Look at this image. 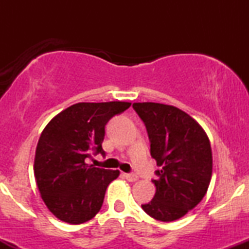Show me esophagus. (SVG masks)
<instances>
[{
	"label": "esophagus",
	"instance_id": "obj_1",
	"mask_svg": "<svg viewBox=\"0 0 249 249\" xmlns=\"http://www.w3.org/2000/svg\"><path fill=\"white\" fill-rule=\"evenodd\" d=\"M124 177L126 178V180H128V181H137L138 180V176L134 173H124Z\"/></svg>",
	"mask_w": 249,
	"mask_h": 249
}]
</instances>
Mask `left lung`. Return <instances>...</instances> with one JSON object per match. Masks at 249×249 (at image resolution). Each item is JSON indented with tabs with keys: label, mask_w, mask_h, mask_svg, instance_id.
Segmentation results:
<instances>
[{
	"label": "left lung",
	"mask_w": 249,
	"mask_h": 249,
	"mask_svg": "<svg viewBox=\"0 0 249 249\" xmlns=\"http://www.w3.org/2000/svg\"><path fill=\"white\" fill-rule=\"evenodd\" d=\"M146 126L151 156L160 170L154 198L142 205L153 219L170 222L193 210L206 194L213 158L208 136L196 119L173 105L133 103Z\"/></svg>",
	"instance_id": "1"
}]
</instances>
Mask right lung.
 <instances>
[{"label": "right lung", "instance_id": "1", "mask_svg": "<svg viewBox=\"0 0 249 249\" xmlns=\"http://www.w3.org/2000/svg\"><path fill=\"white\" fill-rule=\"evenodd\" d=\"M130 107L127 102L77 103L53 117L42 131L34 174L42 200L57 219L79 225L99 212L105 191L119 171L93 167L87 158L105 154V125Z\"/></svg>", "mask_w": 249, "mask_h": 249}]
</instances>
